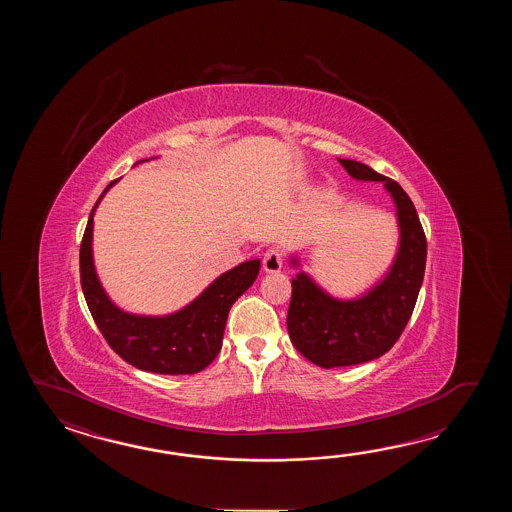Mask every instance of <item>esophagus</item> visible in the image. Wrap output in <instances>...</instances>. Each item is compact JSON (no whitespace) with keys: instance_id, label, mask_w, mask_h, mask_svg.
Listing matches in <instances>:
<instances>
[{"instance_id":"34e87169","label":"esophagus","mask_w":512,"mask_h":512,"mask_svg":"<svg viewBox=\"0 0 512 512\" xmlns=\"http://www.w3.org/2000/svg\"><path fill=\"white\" fill-rule=\"evenodd\" d=\"M283 256L280 249L272 247L269 251L263 254V271L265 272H278L282 269Z\"/></svg>"}]
</instances>
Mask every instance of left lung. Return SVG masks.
<instances>
[{"mask_svg": "<svg viewBox=\"0 0 512 512\" xmlns=\"http://www.w3.org/2000/svg\"><path fill=\"white\" fill-rule=\"evenodd\" d=\"M338 161L353 179L384 183L397 207L401 241L388 274L355 300L333 298L305 272L296 274L287 331L294 348L326 370L379 359L392 349L414 313L426 265L425 230L401 185L368 164Z\"/></svg>", "mask_w": 512, "mask_h": 512, "instance_id": "left-lung-1", "label": "left lung"}]
</instances>
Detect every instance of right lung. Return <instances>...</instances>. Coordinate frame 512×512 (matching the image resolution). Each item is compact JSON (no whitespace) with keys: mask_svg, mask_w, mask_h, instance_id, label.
<instances>
[{"mask_svg":"<svg viewBox=\"0 0 512 512\" xmlns=\"http://www.w3.org/2000/svg\"><path fill=\"white\" fill-rule=\"evenodd\" d=\"M117 181H111L98 197L80 245V283L91 316L111 349L139 370L161 375H192L205 370L218 357L230 307L256 280L260 260L243 261L221 274L192 304L172 315L124 313L98 282L91 249L95 208Z\"/></svg>","mask_w":512,"mask_h":512,"instance_id":"add662e5","label":"right lung"}]
</instances>
